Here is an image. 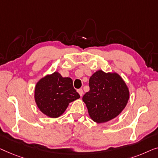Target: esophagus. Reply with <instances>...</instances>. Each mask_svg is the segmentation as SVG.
<instances>
[{
  "label": "esophagus",
  "mask_w": 158,
  "mask_h": 158,
  "mask_svg": "<svg viewBox=\"0 0 158 158\" xmlns=\"http://www.w3.org/2000/svg\"><path fill=\"white\" fill-rule=\"evenodd\" d=\"M77 92H78V93L79 94V95L80 96H82V95H83V90L81 89H78L77 90Z\"/></svg>",
  "instance_id": "esophagus-1"
}]
</instances>
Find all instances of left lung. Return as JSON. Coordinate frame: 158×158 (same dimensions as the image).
<instances>
[{
	"label": "left lung",
	"instance_id": "obj_1",
	"mask_svg": "<svg viewBox=\"0 0 158 158\" xmlns=\"http://www.w3.org/2000/svg\"><path fill=\"white\" fill-rule=\"evenodd\" d=\"M89 91L82 97L91 118L106 123L120 114L130 97L125 82L116 73L99 70L90 77Z\"/></svg>",
	"mask_w": 158,
	"mask_h": 158
}]
</instances>
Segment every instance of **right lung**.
Here are the masks:
<instances>
[{
  "label": "right lung",
  "instance_id": "right-lung-1",
  "mask_svg": "<svg viewBox=\"0 0 158 158\" xmlns=\"http://www.w3.org/2000/svg\"><path fill=\"white\" fill-rule=\"evenodd\" d=\"M35 101L39 110L48 117L56 118L63 114L70 102L80 96L69 77L58 72L42 78L35 88Z\"/></svg>",
  "mask_w": 158,
  "mask_h": 158
}]
</instances>
